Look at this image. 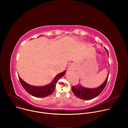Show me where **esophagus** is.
Masks as SVG:
<instances>
[{
  "mask_svg": "<svg viewBox=\"0 0 128 128\" xmlns=\"http://www.w3.org/2000/svg\"><path fill=\"white\" fill-rule=\"evenodd\" d=\"M70 68H71V66H70Z\"/></svg>",
  "mask_w": 128,
  "mask_h": 128,
  "instance_id": "34e87169",
  "label": "esophagus"
}]
</instances>
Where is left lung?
Masks as SVG:
<instances>
[{
	"mask_svg": "<svg viewBox=\"0 0 128 128\" xmlns=\"http://www.w3.org/2000/svg\"><path fill=\"white\" fill-rule=\"evenodd\" d=\"M104 48L106 50L108 57V52L105 48ZM109 74V72L108 73V74L106 77V79L105 80V82L99 86L94 88H84L82 86L81 84H79L76 86H72L71 89L73 93H74L75 96H76L77 97L83 100H88L96 98L101 94V93L105 88L107 82Z\"/></svg>",
	"mask_w": 128,
	"mask_h": 128,
	"instance_id": "left-lung-1",
	"label": "left lung"
}]
</instances>
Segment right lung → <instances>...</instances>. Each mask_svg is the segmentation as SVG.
<instances>
[{
    "label": "right lung",
    "mask_w": 128,
    "mask_h": 128,
    "mask_svg": "<svg viewBox=\"0 0 128 128\" xmlns=\"http://www.w3.org/2000/svg\"><path fill=\"white\" fill-rule=\"evenodd\" d=\"M65 72L66 71H64L61 73H60L54 77V80L50 84L42 86H37L30 85L25 82L19 76H18V77H19L22 86L27 91V93L35 97L42 98L48 96L53 93L54 88H55L57 81L65 74Z\"/></svg>",
    "instance_id": "add662e5"
}]
</instances>
